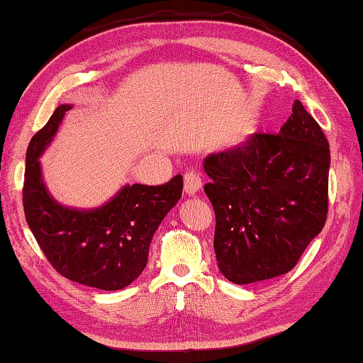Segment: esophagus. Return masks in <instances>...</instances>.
Here are the masks:
<instances>
[{
	"mask_svg": "<svg viewBox=\"0 0 363 363\" xmlns=\"http://www.w3.org/2000/svg\"><path fill=\"white\" fill-rule=\"evenodd\" d=\"M199 189H201V179L196 173L189 172L184 174V191H186V195L194 196Z\"/></svg>",
	"mask_w": 363,
	"mask_h": 363,
	"instance_id": "34e87169",
	"label": "esophagus"
}]
</instances>
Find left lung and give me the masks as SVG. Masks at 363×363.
<instances>
[{
	"instance_id": "8db88e82",
	"label": "left lung",
	"mask_w": 363,
	"mask_h": 363,
	"mask_svg": "<svg viewBox=\"0 0 363 363\" xmlns=\"http://www.w3.org/2000/svg\"><path fill=\"white\" fill-rule=\"evenodd\" d=\"M329 143L299 99L277 134H252L204 159L213 250L228 281L289 273L326 223Z\"/></svg>"
}]
</instances>
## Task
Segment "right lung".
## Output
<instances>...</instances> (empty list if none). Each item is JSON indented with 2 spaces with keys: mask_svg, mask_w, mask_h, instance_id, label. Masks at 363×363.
<instances>
[{
  "mask_svg": "<svg viewBox=\"0 0 363 363\" xmlns=\"http://www.w3.org/2000/svg\"><path fill=\"white\" fill-rule=\"evenodd\" d=\"M72 107L60 104L29 142L23 187L26 221L46 259L67 279L121 290L145 269L154 233L182 196V177L156 187L126 184L94 209L60 204L46 189L38 159Z\"/></svg>",
  "mask_w": 363,
  "mask_h": 363,
  "instance_id": "obj_1",
  "label": "right lung"
}]
</instances>
